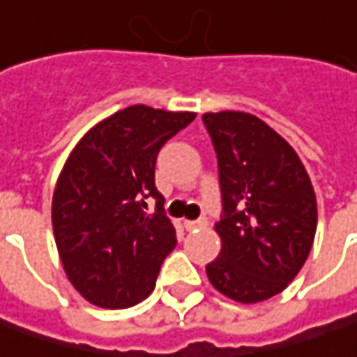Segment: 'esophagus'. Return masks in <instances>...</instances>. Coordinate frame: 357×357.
Returning <instances> with one entry per match:
<instances>
[{"label":"esophagus","instance_id":"esophagus-1","mask_svg":"<svg viewBox=\"0 0 357 357\" xmlns=\"http://www.w3.org/2000/svg\"><path fill=\"white\" fill-rule=\"evenodd\" d=\"M185 230H199V228H206L208 226V220L206 218H198V220H185L183 222Z\"/></svg>","mask_w":357,"mask_h":357}]
</instances>
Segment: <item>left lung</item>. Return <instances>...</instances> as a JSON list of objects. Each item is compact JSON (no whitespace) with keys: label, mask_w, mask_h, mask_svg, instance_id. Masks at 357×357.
<instances>
[{"label":"left lung","mask_w":357,"mask_h":357,"mask_svg":"<svg viewBox=\"0 0 357 357\" xmlns=\"http://www.w3.org/2000/svg\"><path fill=\"white\" fill-rule=\"evenodd\" d=\"M220 174L222 238L206 264L210 283L238 303L279 295L309 257L317 230V202L295 149L250 113L202 116Z\"/></svg>","instance_id":"1"}]
</instances>
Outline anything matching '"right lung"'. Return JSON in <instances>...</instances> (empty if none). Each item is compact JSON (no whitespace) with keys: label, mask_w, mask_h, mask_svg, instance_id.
Segmentation results:
<instances>
[{"label":"right lung","mask_w":357,"mask_h":357,"mask_svg":"<svg viewBox=\"0 0 357 357\" xmlns=\"http://www.w3.org/2000/svg\"><path fill=\"white\" fill-rule=\"evenodd\" d=\"M196 119L133 105L78 141L58 178L52 228L62 266L93 305L125 309L153 291L176 248V228L155 188V161L167 139ZM156 212H146V199Z\"/></svg>","instance_id":"1"}]
</instances>
